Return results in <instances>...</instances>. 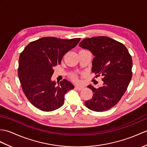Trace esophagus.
I'll return each instance as SVG.
<instances>
[{"mask_svg": "<svg viewBox=\"0 0 147 147\" xmlns=\"http://www.w3.org/2000/svg\"><path fill=\"white\" fill-rule=\"evenodd\" d=\"M75 88L76 89L78 90H82L84 89V86H78V85H77V86H75Z\"/></svg>", "mask_w": 147, "mask_h": 147, "instance_id": "1", "label": "esophagus"}]
</instances>
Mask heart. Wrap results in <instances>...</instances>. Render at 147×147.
<instances>
[{
  "label": "heart",
  "mask_w": 147,
  "mask_h": 147,
  "mask_svg": "<svg viewBox=\"0 0 147 147\" xmlns=\"http://www.w3.org/2000/svg\"><path fill=\"white\" fill-rule=\"evenodd\" d=\"M71 78H72V79L74 81H78V78H77V76H76V75H73V76H71Z\"/></svg>",
  "instance_id": "obj_1"
}]
</instances>
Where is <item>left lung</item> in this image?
<instances>
[{"mask_svg":"<svg viewBox=\"0 0 147 147\" xmlns=\"http://www.w3.org/2000/svg\"><path fill=\"white\" fill-rule=\"evenodd\" d=\"M79 46L90 50L94 56L92 72L103 76V86L88 87L93 97L84 102L94 111L108 110L117 105L127 91L132 78V59L124 44L107 36L84 39Z\"/></svg>","mask_w":147,"mask_h":147,"instance_id":"left-lung-1","label":"left lung"}]
</instances>
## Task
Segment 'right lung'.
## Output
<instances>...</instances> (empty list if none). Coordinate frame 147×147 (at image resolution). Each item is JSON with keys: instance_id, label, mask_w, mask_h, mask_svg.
<instances>
[{"instance_id": "right-lung-1", "label": "right lung", "mask_w": 147, "mask_h": 147, "mask_svg": "<svg viewBox=\"0 0 147 147\" xmlns=\"http://www.w3.org/2000/svg\"><path fill=\"white\" fill-rule=\"evenodd\" d=\"M80 39L42 37L30 42L20 53L18 76L22 91L40 110L52 111L62 107L64 94L74 89L73 84L65 79L57 84L51 78L54 67L61 64L63 56Z\"/></svg>"}]
</instances>
